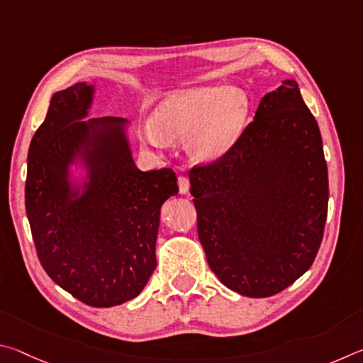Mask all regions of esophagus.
Returning <instances> with one entry per match:
<instances>
[{"label": "esophagus", "instance_id": "esophagus-1", "mask_svg": "<svg viewBox=\"0 0 363 363\" xmlns=\"http://www.w3.org/2000/svg\"><path fill=\"white\" fill-rule=\"evenodd\" d=\"M178 189H180L182 194H188L189 191V178L185 175L178 177Z\"/></svg>", "mask_w": 363, "mask_h": 363}]
</instances>
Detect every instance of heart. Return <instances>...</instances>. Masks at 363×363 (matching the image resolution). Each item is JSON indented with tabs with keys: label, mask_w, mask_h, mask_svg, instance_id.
Segmentation results:
<instances>
[{
	"label": "heart",
	"mask_w": 363,
	"mask_h": 363,
	"mask_svg": "<svg viewBox=\"0 0 363 363\" xmlns=\"http://www.w3.org/2000/svg\"><path fill=\"white\" fill-rule=\"evenodd\" d=\"M249 99L239 87H198L172 92L159 101L152 125L146 129L150 142L162 138L188 137L186 150L196 161H215L238 142L249 119Z\"/></svg>",
	"instance_id": "obj_1"
}]
</instances>
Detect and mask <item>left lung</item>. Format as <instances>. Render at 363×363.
<instances>
[{
	"instance_id": "1",
	"label": "left lung",
	"mask_w": 363,
	"mask_h": 363,
	"mask_svg": "<svg viewBox=\"0 0 363 363\" xmlns=\"http://www.w3.org/2000/svg\"><path fill=\"white\" fill-rule=\"evenodd\" d=\"M189 183L207 263L228 289L272 296L311 268L327 221L328 172L295 79L266 94L231 150L193 167Z\"/></svg>"
}]
</instances>
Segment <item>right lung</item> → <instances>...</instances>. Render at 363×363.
<instances>
[{"label":"right lung","mask_w":363,"mask_h":363,"mask_svg":"<svg viewBox=\"0 0 363 363\" xmlns=\"http://www.w3.org/2000/svg\"><path fill=\"white\" fill-rule=\"evenodd\" d=\"M94 94L76 82L50 99L30 143L25 211L48 276L89 306L111 308L155 271L161 207L178 185L172 169L137 167L129 121L84 119Z\"/></svg>","instance_id":"right-lung-1"}]
</instances>
